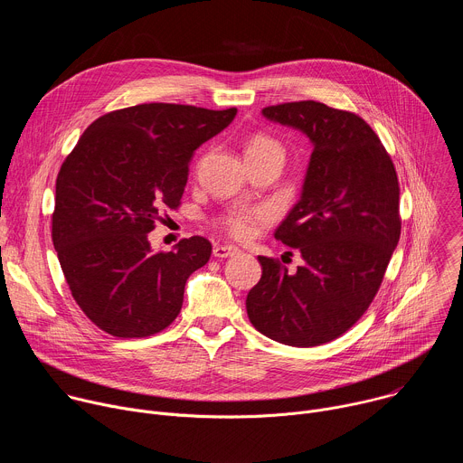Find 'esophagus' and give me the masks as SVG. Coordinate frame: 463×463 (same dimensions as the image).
<instances>
[{"mask_svg":"<svg viewBox=\"0 0 463 463\" xmlns=\"http://www.w3.org/2000/svg\"><path fill=\"white\" fill-rule=\"evenodd\" d=\"M214 256L216 258H229V256H234V254H238L240 252V249L238 247H234V245H218V247H214Z\"/></svg>","mask_w":463,"mask_h":463,"instance_id":"obj_1","label":"esophagus"}]
</instances>
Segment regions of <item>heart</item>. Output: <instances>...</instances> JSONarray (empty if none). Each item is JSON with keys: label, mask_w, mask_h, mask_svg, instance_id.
Wrapping results in <instances>:
<instances>
[{"label": "heart", "mask_w": 463, "mask_h": 463, "mask_svg": "<svg viewBox=\"0 0 463 463\" xmlns=\"http://www.w3.org/2000/svg\"><path fill=\"white\" fill-rule=\"evenodd\" d=\"M273 150L282 152V146H280L279 141H275L273 137H268V136H254L245 146V156L261 154V152H273ZM266 216H268L266 211H234L232 214H229L223 220V227L234 238L245 240L252 234L254 223L261 218H266Z\"/></svg>", "instance_id": "obj_1"}]
</instances>
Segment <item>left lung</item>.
Here are the masks:
<instances>
[{"label": "left lung", "instance_id": "8db88e82", "mask_svg": "<svg viewBox=\"0 0 463 463\" xmlns=\"http://www.w3.org/2000/svg\"><path fill=\"white\" fill-rule=\"evenodd\" d=\"M313 145L300 200L275 231L298 249L297 273L258 256L245 306L266 337L297 348L341 337L372 304L402 234L400 183L375 131L355 113L315 100L263 108Z\"/></svg>", "mask_w": 463, "mask_h": 463}]
</instances>
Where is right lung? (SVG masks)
I'll return each instance as SVG.
<instances>
[{
    "label": "right lung",
    "instance_id": "add662e5",
    "mask_svg": "<svg viewBox=\"0 0 463 463\" xmlns=\"http://www.w3.org/2000/svg\"><path fill=\"white\" fill-rule=\"evenodd\" d=\"M236 108L139 104L99 117L56 177L52 243L73 298L106 334L148 337L170 326L188 277L213 245L202 236L154 250L148 232L177 209L194 152Z\"/></svg>",
    "mask_w": 463,
    "mask_h": 463
}]
</instances>
